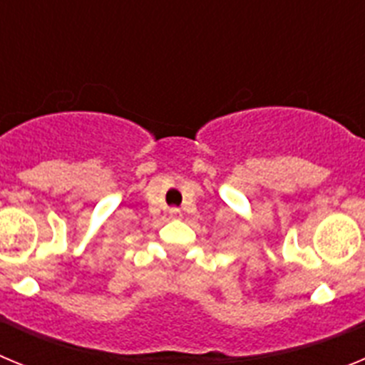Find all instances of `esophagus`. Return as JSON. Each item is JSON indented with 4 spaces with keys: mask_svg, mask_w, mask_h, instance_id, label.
Instances as JSON below:
<instances>
[{
    "mask_svg": "<svg viewBox=\"0 0 365 365\" xmlns=\"http://www.w3.org/2000/svg\"><path fill=\"white\" fill-rule=\"evenodd\" d=\"M168 214H170V217H172V219H179L180 217L179 208H170V210H168Z\"/></svg>",
    "mask_w": 365,
    "mask_h": 365,
    "instance_id": "obj_1",
    "label": "esophagus"
}]
</instances>
